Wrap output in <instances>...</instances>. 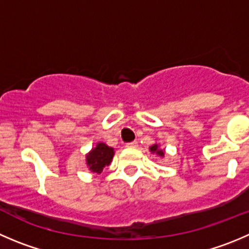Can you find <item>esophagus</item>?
<instances>
[{
	"label": "esophagus",
	"instance_id": "esophagus-1",
	"mask_svg": "<svg viewBox=\"0 0 249 249\" xmlns=\"http://www.w3.org/2000/svg\"><path fill=\"white\" fill-rule=\"evenodd\" d=\"M126 146L127 148H137V146H138V143L134 141V142H131V143H127Z\"/></svg>",
	"mask_w": 249,
	"mask_h": 249
}]
</instances>
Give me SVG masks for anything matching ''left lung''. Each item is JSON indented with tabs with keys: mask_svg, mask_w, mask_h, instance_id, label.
I'll list each match as a JSON object with an SVG mask.
<instances>
[{
	"mask_svg": "<svg viewBox=\"0 0 249 249\" xmlns=\"http://www.w3.org/2000/svg\"><path fill=\"white\" fill-rule=\"evenodd\" d=\"M149 149H150L151 153H155L156 155H159V156H164L165 155L164 150H161V149L159 148V144H154V145H151Z\"/></svg>",
	"mask_w": 249,
	"mask_h": 249,
	"instance_id": "obj_1",
	"label": "left lung"
}]
</instances>
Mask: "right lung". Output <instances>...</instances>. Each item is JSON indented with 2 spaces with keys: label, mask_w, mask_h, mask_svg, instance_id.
I'll list each match as a JSON object with an SVG mask.
<instances>
[{
  "label": "right lung",
  "mask_w": 249,
  "mask_h": 249,
  "mask_svg": "<svg viewBox=\"0 0 249 249\" xmlns=\"http://www.w3.org/2000/svg\"><path fill=\"white\" fill-rule=\"evenodd\" d=\"M113 154H115L113 148L100 142L96 144L95 148H93L87 154V166L91 172L100 174L104 167L111 164Z\"/></svg>",
  "instance_id": "1"
}]
</instances>
